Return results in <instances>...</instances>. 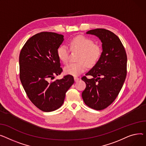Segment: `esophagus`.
Returning <instances> with one entry per match:
<instances>
[{"label":"esophagus","instance_id":"34e87169","mask_svg":"<svg viewBox=\"0 0 146 146\" xmlns=\"http://www.w3.org/2000/svg\"><path fill=\"white\" fill-rule=\"evenodd\" d=\"M79 80H80V78H78V77H77V76H75L74 77V80H75V82H77Z\"/></svg>","mask_w":146,"mask_h":146}]
</instances>
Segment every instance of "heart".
Listing matches in <instances>:
<instances>
[{"mask_svg": "<svg viewBox=\"0 0 146 146\" xmlns=\"http://www.w3.org/2000/svg\"><path fill=\"white\" fill-rule=\"evenodd\" d=\"M72 51L78 50L80 53L78 56V62H71L64 67V72L73 76H77L84 72L87 65L90 67L95 65L99 60L102 50L95 44L94 41L84 36L72 38L69 42ZM57 55L64 64H67L70 58V50L65 45H61L57 49Z\"/></svg>", "mask_w": 146, "mask_h": 146, "instance_id": "1", "label": "heart"}]
</instances>
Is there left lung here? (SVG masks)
Here are the masks:
<instances>
[{"mask_svg":"<svg viewBox=\"0 0 146 146\" xmlns=\"http://www.w3.org/2000/svg\"><path fill=\"white\" fill-rule=\"evenodd\" d=\"M87 34L97 36L102 42L101 55L82 80L86 88L82 97L89 107L101 110L113 102L121 91L127 75V58L124 47L115 34L105 29H95Z\"/></svg>","mask_w":146,"mask_h":146,"instance_id":"left-lung-1","label":"left lung"}]
</instances>
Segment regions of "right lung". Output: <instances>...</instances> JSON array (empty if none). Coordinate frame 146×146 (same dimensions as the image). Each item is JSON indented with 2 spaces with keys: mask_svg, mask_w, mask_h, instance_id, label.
Masks as SVG:
<instances>
[{
  "mask_svg": "<svg viewBox=\"0 0 146 146\" xmlns=\"http://www.w3.org/2000/svg\"><path fill=\"white\" fill-rule=\"evenodd\" d=\"M63 41L64 35L61 34L42 32L30 38L20 52L22 86L31 101L44 112L61 107L66 91L74 82L71 75L51 81L62 72L57 49Z\"/></svg>",
  "mask_w": 146,
  "mask_h": 146,
  "instance_id": "add662e5",
  "label": "right lung"
}]
</instances>
